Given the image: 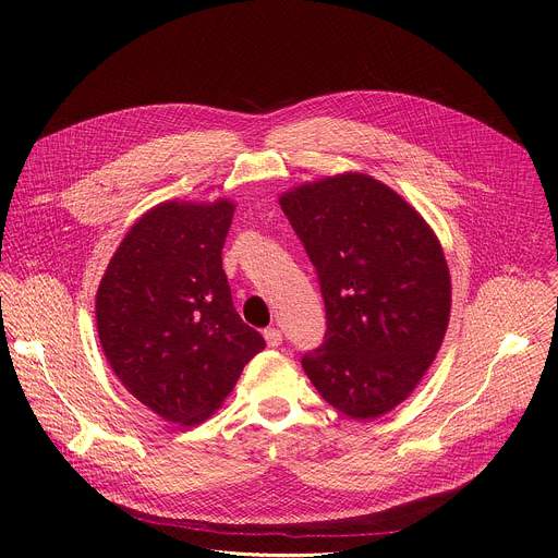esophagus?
<instances>
[{
	"instance_id": "obj_1",
	"label": "esophagus",
	"mask_w": 558,
	"mask_h": 558,
	"mask_svg": "<svg viewBox=\"0 0 558 558\" xmlns=\"http://www.w3.org/2000/svg\"><path fill=\"white\" fill-rule=\"evenodd\" d=\"M265 342H267V347L278 349L282 344V333L278 329H267L265 331Z\"/></svg>"
}]
</instances>
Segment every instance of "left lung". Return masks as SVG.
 I'll use <instances>...</instances> for the list:
<instances>
[{
  "label": "left lung",
  "instance_id": "8db88e82",
  "mask_svg": "<svg viewBox=\"0 0 558 558\" xmlns=\"http://www.w3.org/2000/svg\"><path fill=\"white\" fill-rule=\"evenodd\" d=\"M320 278L327 340L302 368L340 413L371 422L407 402L450 323L452 282L426 218L386 183L342 172L278 198Z\"/></svg>",
  "mask_w": 558,
  "mask_h": 558
}]
</instances>
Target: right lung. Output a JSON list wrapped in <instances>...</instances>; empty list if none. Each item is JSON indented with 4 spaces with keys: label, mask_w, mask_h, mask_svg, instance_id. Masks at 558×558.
Wrapping results in <instances>:
<instances>
[{
    "label": "right lung",
    "mask_w": 558,
    "mask_h": 558,
    "mask_svg": "<svg viewBox=\"0 0 558 558\" xmlns=\"http://www.w3.org/2000/svg\"><path fill=\"white\" fill-rule=\"evenodd\" d=\"M231 198L163 201L141 214L97 289L104 355L130 395L170 424L209 420L265 349L235 313L222 245Z\"/></svg>",
    "instance_id": "obj_1"
}]
</instances>
